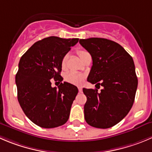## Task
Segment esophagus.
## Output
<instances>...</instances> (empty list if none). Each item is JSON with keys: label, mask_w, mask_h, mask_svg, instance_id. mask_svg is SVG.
I'll list each match as a JSON object with an SVG mask.
<instances>
[{"label": "esophagus", "mask_w": 152, "mask_h": 152, "mask_svg": "<svg viewBox=\"0 0 152 152\" xmlns=\"http://www.w3.org/2000/svg\"><path fill=\"white\" fill-rule=\"evenodd\" d=\"M82 89H83V87H82L81 86H78V90H79V92H82Z\"/></svg>", "instance_id": "1"}]
</instances>
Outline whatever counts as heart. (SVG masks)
Instances as JSON below:
<instances>
[{
    "label": "heart",
    "mask_w": 152,
    "mask_h": 152,
    "mask_svg": "<svg viewBox=\"0 0 152 152\" xmlns=\"http://www.w3.org/2000/svg\"><path fill=\"white\" fill-rule=\"evenodd\" d=\"M87 53L86 51H84V50H78L77 51V53H78L79 57L81 59L83 57V56L84 54ZM68 55L66 54L64 57H63L61 61V66L63 69H65L66 66V61H67ZM65 79L67 82H69L71 83H73V84H80V83H82V81L84 79V75L81 73H79V72H68L67 74L65 76Z\"/></svg>",
    "instance_id": "1"
}]
</instances>
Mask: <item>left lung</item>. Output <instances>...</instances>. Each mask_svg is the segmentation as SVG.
Masks as SVG:
<instances>
[{
	"instance_id": "1",
	"label": "left lung",
	"mask_w": 152,
	"mask_h": 152,
	"mask_svg": "<svg viewBox=\"0 0 152 152\" xmlns=\"http://www.w3.org/2000/svg\"><path fill=\"white\" fill-rule=\"evenodd\" d=\"M79 42L92 58L87 80L104 87L100 92L83 89L87 99L85 120L95 128H111L126 116L134 104L138 84L134 60L120 45L107 39L89 38Z\"/></svg>"
}]
</instances>
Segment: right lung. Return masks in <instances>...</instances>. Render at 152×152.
<instances>
[{"label":"right lung","mask_w":152,"mask_h":152,"mask_svg":"<svg viewBox=\"0 0 152 152\" xmlns=\"http://www.w3.org/2000/svg\"><path fill=\"white\" fill-rule=\"evenodd\" d=\"M79 39L50 37L34 43L20 59L15 75L18 100L30 121L44 128L64 125L69 119L77 86L60 75L63 57ZM61 82L57 89L50 79Z\"/></svg>","instance_id":"1"}]
</instances>
